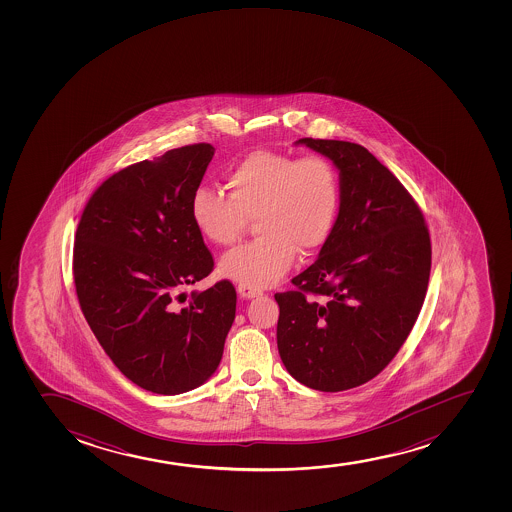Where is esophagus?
Wrapping results in <instances>:
<instances>
[{
    "instance_id": "esophagus-1",
    "label": "esophagus",
    "mask_w": 512,
    "mask_h": 512,
    "mask_svg": "<svg viewBox=\"0 0 512 512\" xmlns=\"http://www.w3.org/2000/svg\"><path fill=\"white\" fill-rule=\"evenodd\" d=\"M237 292L244 299H254V297H259V295H263V292L259 290V288L251 287V285H247V283H239L237 285Z\"/></svg>"
}]
</instances>
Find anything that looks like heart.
<instances>
[{
  "instance_id": "b5f03b06",
  "label": "heart",
  "mask_w": 512,
  "mask_h": 512,
  "mask_svg": "<svg viewBox=\"0 0 512 512\" xmlns=\"http://www.w3.org/2000/svg\"><path fill=\"white\" fill-rule=\"evenodd\" d=\"M230 194L200 186L191 217L215 246L241 239L256 218L258 239L225 254L220 271L235 282L270 287L294 265L297 249L309 254L328 241L340 208L338 172L323 155L295 157L258 150L225 172Z\"/></svg>"
}]
</instances>
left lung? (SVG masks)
Instances as JSON below:
<instances>
[{"instance_id":"left-lung-1","label":"left lung","mask_w":512,"mask_h":512,"mask_svg":"<svg viewBox=\"0 0 512 512\" xmlns=\"http://www.w3.org/2000/svg\"><path fill=\"white\" fill-rule=\"evenodd\" d=\"M340 172V212L319 258L275 294L277 343L288 374L336 393L371 381L417 321L432 247L412 194L367 148L300 138Z\"/></svg>"}]
</instances>
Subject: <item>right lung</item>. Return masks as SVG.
<instances>
[{
    "label": "right lung",
    "instance_id": "right-lung-1",
    "mask_svg": "<svg viewBox=\"0 0 512 512\" xmlns=\"http://www.w3.org/2000/svg\"><path fill=\"white\" fill-rule=\"evenodd\" d=\"M215 148H174L112 174L78 222L73 278L100 347L136 386L181 394L217 371L235 318L229 280L181 292L213 270L191 217Z\"/></svg>",
    "mask_w": 512,
    "mask_h": 512
}]
</instances>
